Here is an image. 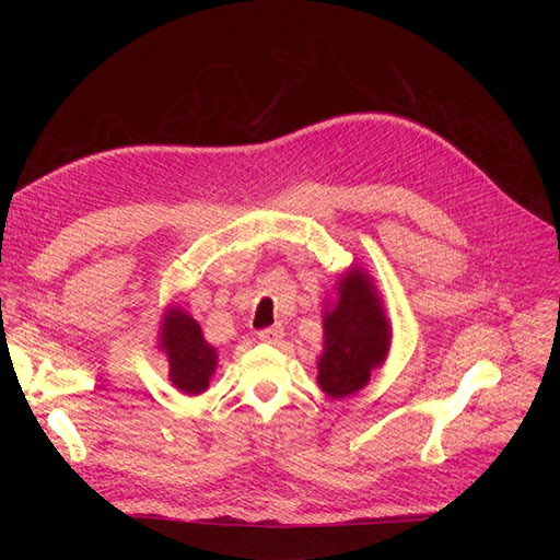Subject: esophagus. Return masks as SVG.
Returning a JSON list of instances; mask_svg holds the SVG:
<instances>
[{
  "instance_id": "34e87169",
  "label": "esophagus",
  "mask_w": 560,
  "mask_h": 560,
  "mask_svg": "<svg viewBox=\"0 0 560 560\" xmlns=\"http://www.w3.org/2000/svg\"><path fill=\"white\" fill-rule=\"evenodd\" d=\"M281 338H283V327H281V325H275V327H270V329L258 331V340H260V342L277 345Z\"/></svg>"
}]
</instances>
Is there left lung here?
Wrapping results in <instances>:
<instances>
[{"mask_svg": "<svg viewBox=\"0 0 560 560\" xmlns=\"http://www.w3.org/2000/svg\"><path fill=\"white\" fill-rule=\"evenodd\" d=\"M322 357L317 386L327 397L342 399L363 390L374 370L386 363L393 322L374 279L361 265H351L336 281V298L322 311Z\"/></svg>", "mask_w": 560, "mask_h": 560, "instance_id": "obj_1", "label": "left lung"}]
</instances>
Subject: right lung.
I'll return each mask as SVG.
<instances>
[{
    "label": "right lung",
    "instance_id": "obj_1",
    "mask_svg": "<svg viewBox=\"0 0 560 560\" xmlns=\"http://www.w3.org/2000/svg\"><path fill=\"white\" fill-rule=\"evenodd\" d=\"M159 349L167 359L170 381L184 395H201L218 370V349L206 342L197 319L179 304H167L159 322Z\"/></svg>",
    "mask_w": 560,
    "mask_h": 560
}]
</instances>
